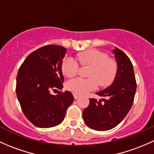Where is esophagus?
Returning a JSON list of instances; mask_svg holds the SVG:
<instances>
[{"label": "esophagus", "instance_id": "34e87169", "mask_svg": "<svg viewBox=\"0 0 154 154\" xmlns=\"http://www.w3.org/2000/svg\"><path fill=\"white\" fill-rule=\"evenodd\" d=\"M73 96H74V99H78L79 97H80V95H78V94H75V93H74V94H73Z\"/></svg>", "mask_w": 154, "mask_h": 154}]
</instances>
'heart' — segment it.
Returning a JSON list of instances; mask_svg holds the SVG:
<instances>
[{
    "mask_svg": "<svg viewBox=\"0 0 154 154\" xmlns=\"http://www.w3.org/2000/svg\"><path fill=\"white\" fill-rule=\"evenodd\" d=\"M77 60L71 57L63 59L61 64L62 72L66 77H73L77 74L79 64L88 66L87 77L89 78H75L69 80L66 88L77 94H82L95 90L98 85L106 88L112 83L116 73L118 64L116 60L108 58L105 52L98 50H88L77 54Z\"/></svg>",
    "mask_w": 154,
    "mask_h": 154,
    "instance_id": "1",
    "label": "heart"
}]
</instances>
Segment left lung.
I'll list each match as a JSON object with an SVG mask.
<instances>
[{
    "instance_id": "8db88e82",
    "label": "left lung",
    "mask_w": 154,
    "mask_h": 154,
    "mask_svg": "<svg viewBox=\"0 0 154 154\" xmlns=\"http://www.w3.org/2000/svg\"><path fill=\"white\" fill-rule=\"evenodd\" d=\"M112 52L118 64L114 81L109 87L96 93L104 97L102 100L89 99L88 107L82 114L85 124L97 131H107L119 124L131 109L136 93L137 83L131 60L117 47Z\"/></svg>"
}]
</instances>
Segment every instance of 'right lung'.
Instances as JSON below:
<instances>
[{
  "label": "right lung",
  "mask_w": 154,
  "mask_h": 154,
  "mask_svg": "<svg viewBox=\"0 0 154 154\" xmlns=\"http://www.w3.org/2000/svg\"><path fill=\"white\" fill-rule=\"evenodd\" d=\"M66 52L65 47L58 45L44 46L31 52L18 71L17 96L25 117L37 127L60 124L74 101L69 91L50 94L52 89L63 88L61 64Z\"/></svg>",
  "instance_id": "1"
}]
</instances>
